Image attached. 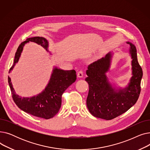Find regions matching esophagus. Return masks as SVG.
Listing matches in <instances>:
<instances>
[{"label": "esophagus", "instance_id": "obj_1", "mask_svg": "<svg viewBox=\"0 0 150 150\" xmlns=\"http://www.w3.org/2000/svg\"><path fill=\"white\" fill-rule=\"evenodd\" d=\"M77 76L78 78H82L83 76V72L82 70H80V71H79V72H78Z\"/></svg>", "mask_w": 150, "mask_h": 150}]
</instances>
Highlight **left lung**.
<instances>
[{
    "label": "left lung",
    "mask_w": 150,
    "mask_h": 150,
    "mask_svg": "<svg viewBox=\"0 0 150 150\" xmlns=\"http://www.w3.org/2000/svg\"><path fill=\"white\" fill-rule=\"evenodd\" d=\"M129 53L132 59V76L125 88L116 87L109 82L106 75L111 68L113 52L90 64L86 81L89 84L86 105L94 117L111 120L127 111L137 101L140 92V82L143 72L139 65L135 45L130 42Z\"/></svg>",
    "instance_id": "8db88e82"
}]
</instances>
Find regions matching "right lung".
<instances>
[{"label": "right lung", "mask_w": 150, "mask_h": 150, "mask_svg": "<svg viewBox=\"0 0 150 150\" xmlns=\"http://www.w3.org/2000/svg\"><path fill=\"white\" fill-rule=\"evenodd\" d=\"M30 42L41 45L49 52V41L45 38L36 36L27 38L26 41L21 44L16 52L13 65L10 68L9 73L13 69L16 64L18 62L25 44ZM50 54H52L50 52ZM76 75L75 70H64L54 66L49 83L45 89L37 95L29 97H22L19 96L16 92L9 76L8 81L13 100L19 109L33 116L49 119L53 117L59 111L62 93L69 86L76 81Z\"/></svg>", "instance_id": "right-lung-1"}]
</instances>
